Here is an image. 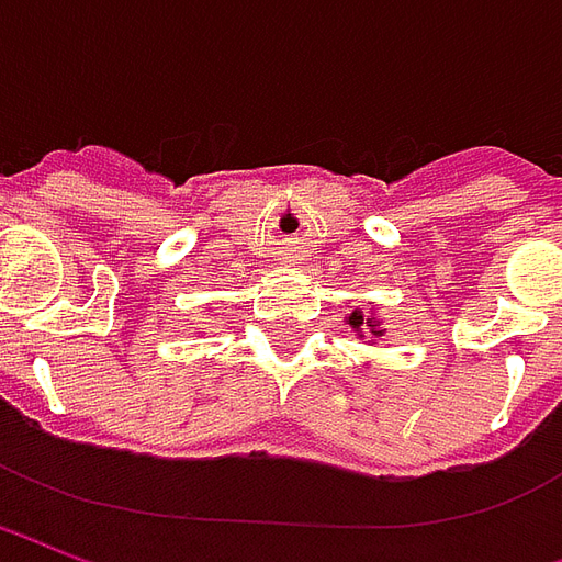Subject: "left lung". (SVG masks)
<instances>
[{
  "label": "left lung",
  "mask_w": 562,
  "mask_h": 562,
  "mask_svg": "<svg viewBox=\"0 0 562 562\" xmlns=\"http://www.w3.org/2000/svg\"><path fill=\"white\" fill-rule=\"evenodd\" d=\"M349 325H352V328L358 330V337H364V334L382 337V330H379L376 322H373V318H364V313H361V310H355L352 316H349Z\"/></svg>",
  "instance_id": "left-lung-1"
}]
</instances>
